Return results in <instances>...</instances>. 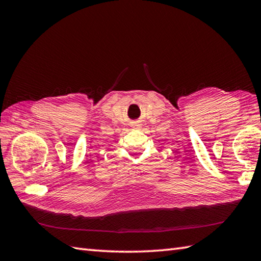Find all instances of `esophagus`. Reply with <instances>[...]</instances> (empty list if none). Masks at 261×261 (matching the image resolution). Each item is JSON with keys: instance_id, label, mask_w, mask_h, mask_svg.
Listing matches in <instances>:
<instances>
[{"instance_id": "obj_1", "label": "esophagus", "mask_w": 261, "mask_h": 261, "mask_svg": "<svg viewBox=\"0 0 261 261\" xmlns=\"http://www.w3.org/2000/svg\"><path fill=\"white\" fill-rule=\"evenodd\" d=\"M134 126H135V127H140V126H141V124H139V123H135V124H134Z\"/></svg>"}]
</instances>
